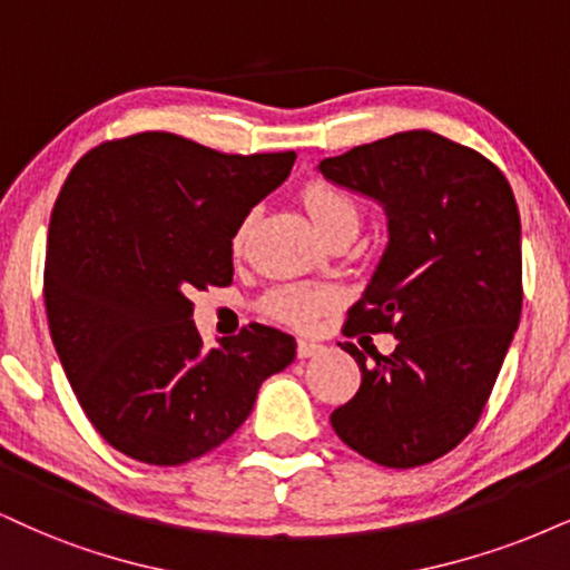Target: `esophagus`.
Segmentation results:
<instances>
[{
	"label": "esophagus",
	"instance_id": "1",
	"mask_svg": "<svg viewBox=\"0 0 570 570\" xmlns=\"http://www.w3.org/2000/svg\"><path fill=\"white\" fill-rule=\"evenodd\" d=\"M325 348L322 346V343H317V341H308V338H301L298 341V360H308V356H314V354H320V351Z\"/></svg>",
	"mask_w": 570,
	"mask_h": 570
}]
</instances>
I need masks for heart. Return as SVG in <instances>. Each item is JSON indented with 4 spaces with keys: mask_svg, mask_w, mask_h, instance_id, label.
I'll return each instance as SVG.
<instances>
[{
    "mask_svg": "<svg viewBox=\"0 0 570 570\" xmlns=\"http://www.w3.org/2000/svg\"><path fill=\"white\" fill-rule=\"evenodd\" d=\"M304 203L308 216H312L317 232H325L335 224H356L360 210L356 203L341 189L327 185H312L304 193ZM335 304V293L330 287L312 285H279L266 296V312L279 322H287L293 327H308L320 317L325 308Z\"/></svg>",
    "mask_w": 570,
    "mask_h": 570,
    "instance_id": "obj_1",
    "label": "heart"
}]
</instances>
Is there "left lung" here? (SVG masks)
Here are the masks:
<instances>
[{
	"mask_svg": "<svg viewBox=\"0 0 570 570\" xmlns=\"http://www.w3.org/2000/svg\"><path fill=\"white\" fill-rule=\"evenodd\" d=\"M333 185L375 200L389 243L343 333H391V356L343 343L362 385L330 414L343 444L385 468L452 452L479 423L523 304L521 214L481 153L414 129L325 158Z\"/></svg>",
	"mask_w": 570,
	"mask_h": 570,
	"instance_id": "obj_1",
	"label": "left lung"
}]
</instances>
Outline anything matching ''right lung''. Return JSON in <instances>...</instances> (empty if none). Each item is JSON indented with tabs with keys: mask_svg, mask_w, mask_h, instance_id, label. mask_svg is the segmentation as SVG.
Instances as JSON below:
<instances>
[{
	"mask_svg": "<svg viewBox=\"0 0 570 570\" xmlns=\"http://www.w3.org/2000/svg\"><path fill=\"white\" fill-rule=\"evenodd\" d=\"M293 164L145 131L68 174L47 235L49 333L89 423L131 460L181 465L224 444L296 360V338L258 322L206 348L189 301L232 283V237Z\"/></svg>",
	"mask_w": 570,
	"mask_h": 570,
	"instance_id": "right-lung-1",
	"label": "right lung"
}]
</instances>
